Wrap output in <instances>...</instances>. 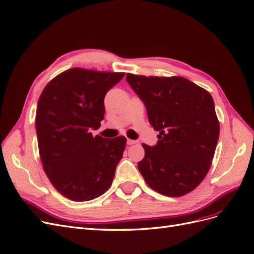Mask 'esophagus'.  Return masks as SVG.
<instances>
[{
  "label": "esophagus",
  "mask_w": 254,
  "mask_h": 254,
  "mask_svg": "<svg viewBox=\"0 0 254 254\" xmlns=\"http://www.w3.org/2000/svg\"><path fill=\"white\" fill-rule=\"evenodd\" d=\"M127 144H128V145H133V144H136V141L128 139V140H127Z\"/></svg>",
  "instance_id": "esophagus-1"
}]
</instances>
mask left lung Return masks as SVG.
I'll list each match as a JSON object with an SVG mask.
<instances>
[{
  "mask_svg": "<svg viewBox=\"0 0 254 254\" xmlns=\"http://www.w3.org/2000/svg\"><path fill=\"white\" fill-rule=\"evenodd\" d=\"M126 80L144 102L157 145L142 144L137 167L153 190L181 197L194 190L209 172L219 137L211 94L190 80L127 73Z\"/></svg>",
  "mask_w": 254,
  "mask_h": 254,
  "instance_id": "8db88e82",
  "label": "left lung"
}]
</instances>
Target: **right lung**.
<instances>
[{"instance_id": "right-lung-1", "label": "right lung", "mask_w": 254, "mask_h": 254, "mask_svg": "<svg viewBox=\"0 0 254 254\" xmlns=\"http://www.w3.org/2000/svg\"><path fill=\"white\" fill-rule=\"evenodd\" d=\"M125 73L72 67L54 77L36 112L38 147L53 187L73 201H89L111 187L126 137L93 136L104 120L105 95Z\"/></svg>"}]
</instances>
